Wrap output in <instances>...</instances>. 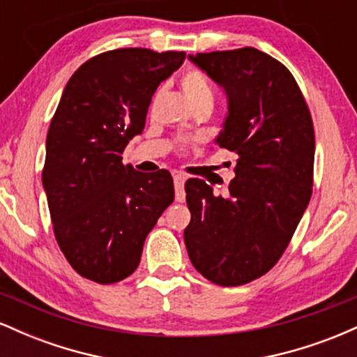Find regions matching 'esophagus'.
Segmentation results:
<instances>
[{"mask_svg": "<svg viewBox=\"0 0 357 357\" xmlns=\"http://www.w3.org/2000/svg\"><path fill=\"white\" fill-rule=\"evenodd\" d=\"M173 179H174V190H176V202H184V181H186V178L181 173H174L173 174Z\"/></svg>", "mask_w": 357, "mask_h": 357, "instance_id": "obj_1", "label": "esophagus"}]
</instances>
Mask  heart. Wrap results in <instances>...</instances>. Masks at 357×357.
Returning <instances> with one entry per match:
<instances>
[{"label": "heart", "instance_id": "b5f03b06", "mask_svg": "<svg viewBox=\"0 0 357 357\" xmlns=\"http://www.w3.org/2000/svg\"><path fill=\"white\" fill-rule=\"evenodd\" d=\"M183 93L186 96V99L192 107H198V105H210L213 107V102H215V87H213L211 80L208 79V75L199 68H188L186 72L181 75L179 80ZM190 146L188 139H181L178 147L179 149H186Z\"/></svg>", "mask_w": 357, "mask_h": 357}]
</instances>
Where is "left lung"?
<instances>
[{
  "instance_id": "left-lung-1",
  "label": "left lung",
  "mask_w": 357,
  "mask_h": 357,
  "mask_svg": "<svg viewBox=\"0 0 357 357\" xmlns=\"http://www.w3.org/2000/svg\"><path fill=\"white\" fill-rule=\"evenodd\" d=\"M221 85L228 116L216 144L238 155L230 196L210 184H184L191 264L216 285L265 275L284 255L312 196L315 136L309 105L284 63L245 47L190 55Z\"/></svg>"
}]
</instances>
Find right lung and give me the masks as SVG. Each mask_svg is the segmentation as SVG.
Listing matches in <instances>:
<instances>
[{
  "mask_svg": "<svg viewBox=\"0 0 357 357\" xmlns=\"http://www.w3.org/2000/svg\"><path fill=\"white\" fill-rule=\"evenodd\" d=\"M184 52L117 48L80 65L47 136L42 181L56 243L72 268L97 284L124 280L146 236L174 202L171 173H139L122 153L144 130L155 89Z\"/></svg>",
  "mask_w": 357,
  "mask_h": 357,
  "instance_id": "right-lung-1",
  "label": "right lung"
}]
</instances>
